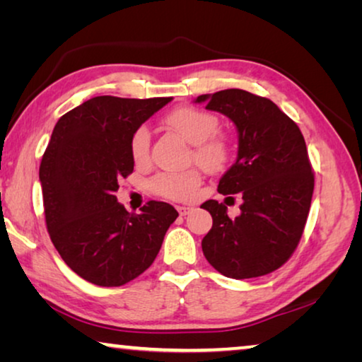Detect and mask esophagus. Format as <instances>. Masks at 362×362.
I'll list each match as a JSON object with an SVG mask.
<instances>
[{
	"label": "esophagus",
	"instance_id": "esophagus-1",
	"mask_svg": "<svg viewBox=\"0 0 362 362\" xmlns=\"http://www.w3.org/2000/svg\"><path fill=\"white\" fill-rule=\"evenodd\" d=\"M192 211H193V207H189V206H177V212H179L183 217L188 216Z\"/></svg>",
	"mask_w": 362,
	"mask_h": 362
}]
</instances>
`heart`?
Segmentation results:
<instances>
[{"label":"heart","mask_w":362,"mask_h":362,"mask_svg":"<svg viewBox=\"0 0 362 362\" xmlns=\"http://www.w3.org/2000/svg\"><path fill=\"white\" fill-rule=\"evenodd\" d=\"M175 132L194 145V161L209 173L223 169L230 159V145L223 137L216 136L218 119L203 110L182 107L174 110L166 118ZM151 132L146 126H140L131 137V155L134 161L142 164L150 158ZM201 177L196 170L183 174H159L151 182L153 192L169 199H188L199 187Z\"/></svg>","instance_id":"1"}]
</instances>
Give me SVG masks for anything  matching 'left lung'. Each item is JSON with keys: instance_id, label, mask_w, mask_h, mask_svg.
Here are the masks:
<instances>
[{"instance_id": "obj_1", "label": "left lung", "mask_w": 362, "mask_h": 362, "mask_svg": "<svg viewBox=\"0 0 362 362\" xmlns=\"http://www.w3.org/2000/svg\"><path fill=\"white\" fill-rule=\"evenodd\" d=\"M233 121L236 161L218 182V193H240L241 214L216 199L201 207L212 216L203 238L207 262L226 278L263 276L284 265L302 238L315 177L298 126L276 103L243 89H225L194 99Z\"/></svg>"}]
</instances>
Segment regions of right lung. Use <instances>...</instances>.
<instances>
[{
    "instance_id": "right-lung-1",
    "label": "right lung",
    "mask_w": 362,
    "mask_h": 362,
    "mask_svg": "<svg viewBox=\"0 0 362 362\" xmlns=\"http://www.w3.org/2000/svg\"><path fill=\"white\" fill-rule=\"evenodd\" d=\"M173 97L99 95L57 121L42 155L40 182L49 236L78 276L102 287L129 283L148 268L179 217L161 201L129 214L118 203L134 170L131 137Z\"/></svg>"
}]
</instances>
